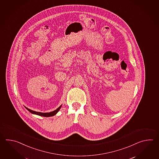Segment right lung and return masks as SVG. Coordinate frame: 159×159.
<instances>
[{
	"mask_svg": "<svg viewBox=\"0 0 159 159\" xmlns=\"http://www.w3.org/2000/svg\"><path fill=\"white\" fill-rule=\"evenodd\" d=\"M61 106L62 105H61L58 108H57L56 110H54L53 111L50 112H40L34 111H33L32 110L27 108V107H25L26 108L27 110H28L30 113H32L33 114H36V115H39L41 116H45V117H49V116H52L56 115L58 112L59 111L60 109L61 108Z\"/></svg>",
	"mask_w": 159,
	"mask_h": 159,
	"instance_id": "add662e5",
	"label": "right lung"
}]
</instances>
